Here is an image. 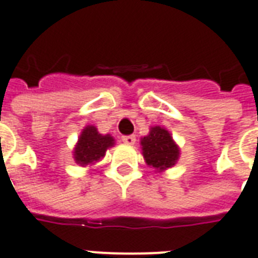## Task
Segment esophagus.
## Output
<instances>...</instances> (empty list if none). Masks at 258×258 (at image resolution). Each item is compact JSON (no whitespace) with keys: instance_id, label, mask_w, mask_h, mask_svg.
<instances>
[{"instance_id":"1","label":"esophagus","mask_w":258,"mask_h":258,"mask_svg":"<svg viewBox=\"0 0 258 258\" xmlns=\"http://www.w3.org/2000/svg\"><path fill=\"white\" fill-rule=\"evenodd\" d=\"M122 142L127 144V146H133L136 143V137L135 136H123L122 137Z\"/></svg>"}]
</instances>
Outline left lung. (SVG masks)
Listing matches in <instances>:
<instances>
[{
	"label": "left lung",
	"instance_id": "obj_1",
	"mask_svg": "<svg viewBox=\"0 0 258 258\" xmlns=\"http://www.w3.org/2000/svg\"><path fill=\"white\" fill-rule=\"evenodd\" d=\"M140 146L146 163L158 173L173 168L180 158L177 143L173 140L170 132L162 126H152L147 136L142 137Z\"/></svg>",
	"mask_w": 258,
	"mask_h": 258
}]
</instances>
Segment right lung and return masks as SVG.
Segmentation results:
<instances>
[{"mask_svg":"<svg viewBox=\"0 0 258 258\" xmlns=\"http://www.w3.org/2000/svg\"><path fill=\"white\" fill-rule=\"evenodd\" d=\"M115 140L111 135H101L97 127L88 125L82 129L78 142L75 144L74 161L80 166H92L101 161L108 148L114 147Z\"/></svg>","mask_w":258,"mask_h":258,"instance_id":"right-lung-1","label":"right lung"}]
</instances>
